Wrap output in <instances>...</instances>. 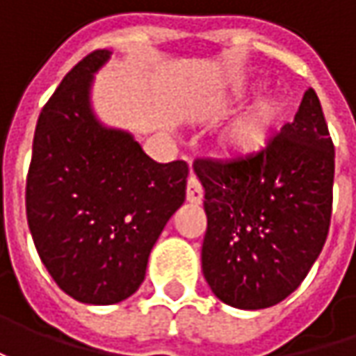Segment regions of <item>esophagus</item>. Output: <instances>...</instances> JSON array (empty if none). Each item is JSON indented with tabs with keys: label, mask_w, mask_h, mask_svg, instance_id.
Returning a JSON list of instances; mask_svg holds the SVG:
<instances>
[{
	"label": "esophagus",
	"mask_w": 356,
	"mask_h": 356,
	"mask_svg": "<svg viewBox=\"0 0 356 356\" xmlns=\"http://www.w3.org/2000/svg\"><path fill=\"white\" fill-rule=\"evenodd\" d=\"M202 198H204V188H202V184H200L196 176H190L188 178V184H186V200L190 204H200Z\"/></svg>",
	"instance_id": "obj_1"
}]
</instances>
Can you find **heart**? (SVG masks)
Masks as SVG:
<instances>
[{
  "instance_id": "heart-1",
  "label": "heart",
  "mask_w": 356,
  "mask_h": 356,
  "mask_svg": "<svg viewBox=\"0 0 356 356\" xmlns=\"http://www.w3.org/2000/svg\"><path fill=\"white\" fill-rule=\"evenodd\" d=\"M281 104L275 99H266L255 104L252 111L227 130L224 136V144L229 152L236 154H252L259 150L271 132L275 129V122L280 120Z\"/></svg>"
}]
</instances>
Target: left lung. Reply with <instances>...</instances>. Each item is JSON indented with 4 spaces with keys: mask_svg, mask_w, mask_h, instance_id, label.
<instances>
[{
    "mask_svg": "<svg viewBox=\"0 0 356 356\" xmlns=\"http://www.w3.org/2000/svg\"><path fill=\"white\" fill-rule=\"evenodd\" d=\"M208 227L202 271L238 309L277 305L305 280L331 226L335 146L319 97L305 90L287 122L255 154L194 160Z\"/></svg>",
    "mask_w": 356,
    "mask_h": 356,
    "instance_id": "8db88e82",
    "label": "left lung"
}]
</instances>
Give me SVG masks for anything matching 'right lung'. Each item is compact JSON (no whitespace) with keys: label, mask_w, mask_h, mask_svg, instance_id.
<instances>
[{"label":"right lung","mask_w":356,"mask_h":356,"mask_svg":"<svg viewBox=\"0 0 356 356\" xmlns=\"http://www.w3.org/2000/svg\"><path fill=\"white\" fill-rule=\"evenodd\" d=\"M97 49L65 75L43 106L25 186L37 253L67 295L89 305L124 301L144 281L152 245L186 198L188 164H158L129 132L90 108Z\"/></svg>","instance_id":"1"}]
</instances>
